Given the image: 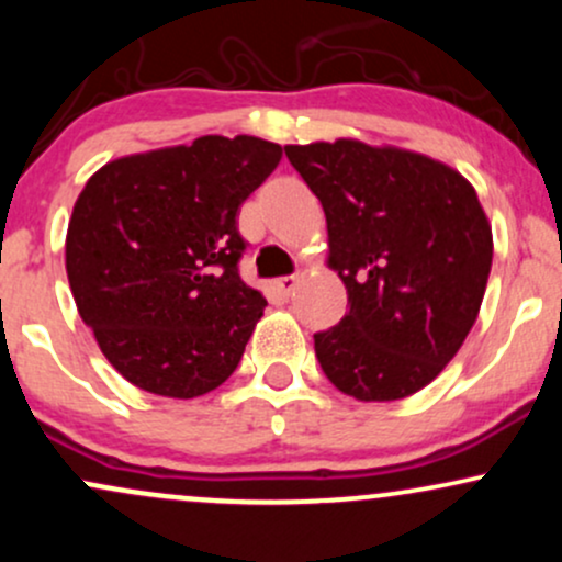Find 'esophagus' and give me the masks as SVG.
Instances as JSON below:
<instances>
[{
	"label": "esophagus",
	"mask_w": 562,
	"mask_h": 562,
	"mask_svg": "<svg viewBox=\"0 0 562 562\" xmlns=\"http://www.w3.org/2000/svg\"><path fill=\"white\" fill-rule=\"evenodd\" d=\"M295 282H299V274H288V277H280V280H277V290H280V293L290 295V293H293Z\"/></svg>",
	"instance_id": "obj_1"
}]
</instances>
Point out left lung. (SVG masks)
Segmentation results:
<instances>
[{
	"mask_svg": "<svg viewBox=\"0 0 562 562\" xmlns=\"http://www.w3.org/2000/svg\"><path fill=\"white\" fill-rule=\"evenodd\" d=\"M319 198L348 314L314 333L327 380L359 402L425 389L468 338L492 272V227L449 166L357 139L288 145Z\"/></svg>",
	"mask_w": 562,
	"mask_h": 562,
	"instance_id": "8db88e82",
	"label": "left lung"
}]
</instances>
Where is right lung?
<instances>
[{"instance_id":"add662e5","label":"right lung","mask_w":562,"mask_h":562,"mask_svg":"<svg viewBox=\"0 0 562 562\" xmlns=\"http://www.w3.org/2000/svg\"><path fill=\"white\" fill-rule=\"evenodd\" d=\"M282 147L200 137L119 158L89 179L66 240L70 293L115 370L142 391L195 398L240 364L263 295L245 285V198Z\"/></svg>"}]
</instances>
